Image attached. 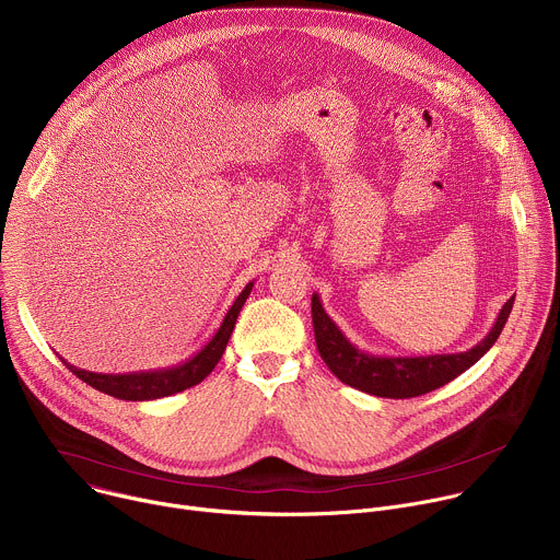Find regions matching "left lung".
<instances>
[{
  "label": "left lung",
  "instance_id": "obj_1",
  "mask_svg": "<svg viewBox=\"0 0 560 560\" xmlns=\"http://www.w3.org/2000/svg\"><path fill=\"white\" fill-rule=\"evenodd\" d=\"M512 305L514 296L501 307L492 330L481 343L454 354L381 357L359 350L328 316L316 292L312 294V326L318 354L341 383L383 398H412L450 383L481 359L497 343Z\"/></svg>",
  "mask_w": 560,
  "mask_h": 560
}]
</instances>
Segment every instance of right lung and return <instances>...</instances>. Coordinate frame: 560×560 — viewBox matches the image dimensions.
Masks as SVG:
<instances>
[{
    "mask_svg": "<svg viewBox=\"0 0 560 560\" xmlns=\"http://www.w3.org/2000/svg\"><path fill=\"white\" fill-rule=\"evenodd\" d=\"M255 281H250L242 294L234 299V303L230 305V310L225 312L223 322L219 326V330L212 335V339L190 359L171 365V368H162V370H141V372H128V374H102V372H89L82 368L70 365L66 359L63 365L77 376L82 378L84 383H89L91 387L121 398V401H154V398H164L177 392H184L197 383H201L219 363V359L223 357V350L228 346V339L234 330L236 316L242 312L246 299L253 292Z\"/></svg>",
    "mask_w": 560,
    "mask_h": 560,
    "instance_id": "1",
    "label": "right lung"
}]
</instances>
